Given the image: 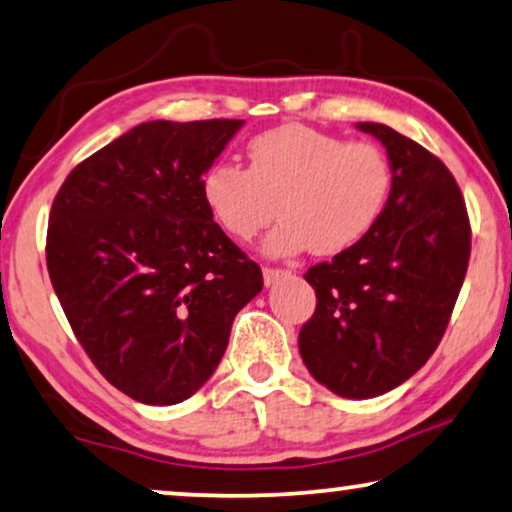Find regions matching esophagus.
<instances>
[{"instance_id": "1", "label": "esophagus", "mask_w": 512, "mask_h": 512, "mask_svg": "<svg viewBox=\"0 0 512 512\" xmlns=\"http://www.w3.org/2000/svg\"><path fill=\"white\" fill-rule=\"evenodd\" d=\"M262 273H264V285L266 287L276 285L278 280H283V278L290 276V271H287V269H271V266H264Z\"/></svg>"}]
</instances>
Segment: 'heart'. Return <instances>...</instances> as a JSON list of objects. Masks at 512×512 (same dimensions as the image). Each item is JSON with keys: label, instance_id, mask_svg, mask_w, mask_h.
<instances>
[{"label": "heart", "instance_id": "obj_1", "mask_svg": "<svg viewBox=\"0 0 512 512\" xmlns=\"http://www.w3.org/2000/svg\"><path fill=\"white\" fill-rule=\"evenodd\" d=\"M248 169L215 162L199 190L211 218L239 241H250L280 215L264 253L301 250L338 255L357 246L383 218L392 192V164L376 143H345L306 125H280L248 143Z\"/></svg>", "mask_w": 512, "mask_h": 512}]
</instances>
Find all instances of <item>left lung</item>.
Wrapping results in <instances>:
<instances>
[{
  "mask_svg": "<svg viewBox=\"0 0 512 512\" xmlns=\"http://www.w3.org/2000/svg\"><path fill=\"white\" fill-rule=\"evenodd\" d=\"M392 164L383 218L357 246L308 269L318 306L299 331L311 376L338 397L394 390L434 355L462 290L471 225L448 167L380 122H357Z\"/></svg>",
  "mask_w": 512,
  "mask_h": 512,
  "instance_id": "obj_1",
  "label": "left lung"
}]
</instances>
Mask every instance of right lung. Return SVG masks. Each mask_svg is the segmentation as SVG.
Masks as SVG:
<instances>
[{"instance_id":"1","label":"right lung","mask_w":512,"mask_h":512,"mask_svg":"<svg viewBox=\"0 0 512 512\" xmlns=\"http://www.w3.org/2000/svg\"><path fill=\"white\" fill-rule=\"evenodd\" d=\"M243 120L143 122L67 176L50 208L53 290L88 357L148 406L192 397L218 369L262 271L201 199Z\"/></svg>"}]
</instances>
